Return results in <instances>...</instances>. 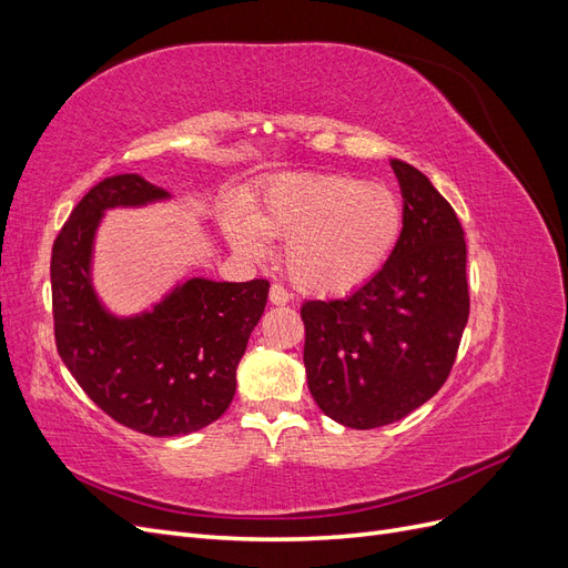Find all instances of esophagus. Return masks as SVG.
Returning a JSON list of instances; mask_svg holds the SVG:
<instances>
[{
	"instance_id": "obj_1",
	"label": "esophagus",
	"mask_w": 568,
	"mask_h": 568,
	"mask_svg": "<svg viewBox=\"0 0 568 568\" xmlns=\"http://www.w3.org/2000/svg\"><path fill=\"white\" fill-rule=\"evenodd\" d=\"M291 301V296H288V291L282 286V284H272L270 286V303H274V305H286Z\"/></svg>"
}]
</instances>
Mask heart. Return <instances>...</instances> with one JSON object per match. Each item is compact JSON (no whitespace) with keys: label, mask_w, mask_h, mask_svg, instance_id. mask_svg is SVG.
<instances>
[{"label":"heart","mask_w":568,"mask_h":568,"mask_svg":"<svg viewBox=\"0 0 568 568\" xmlns=\"http://www.w3.org/2000/svg\"><path fill=\"white\" fill-rule=\"evenodd\" d=\"M403 227L400 196L353 175L277 182L255 205L251 222H225L232 246L246 255L263 253L261 234L286 242V277L313 296H341L369 282L398 246Z\"/></svg>","instance_id":"heart-1"}]
</instances>
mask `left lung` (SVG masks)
Wrapping results in <instances>:
<instances>
[{"mask_svg":"<svg viewBox=\"0 0 568 568\" xmlns=\"http://www.w3.org/2000/svg\"><path fill=\"white\" fill-rule=\"evenodd\" d=\"M390 165L405 201L398 246L351 296L301 307L307 388L351 428L393 424L436 395L469 320L467 244L453 205L417 168Z\"/></svg>","mask_w":568,"mask_h":568,"instance_id":"1","label":"left lung"}]
</instances>
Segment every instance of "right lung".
<instances>
[{"label":"right lung","mask_w":568,"mask_h":568,"mask_svg":"<svg viewBox=\"0 0 568 568\" xmlns=\"http://www.w3.org/2000/svg\"><path fill=\"white\" fill-rule=\"evenodd\" d=\"M168 192L113 175L75 205L51 248V311L63 365L111 419L146 436H186L215 422L236 390V365L267 303V280H189L140 317L101 307L92 242L101 215Z\"/></svg>","instance_id":"1"}]
</instances>
